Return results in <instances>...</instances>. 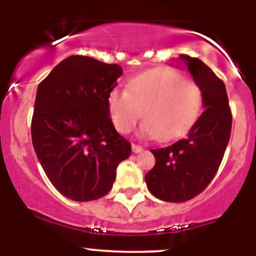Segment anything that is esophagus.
Here are the masks:
<instances>
[{
  "label": "esophagus",
  "mask_w": 256,
  "mask_h": 256,
  "mask_svg": "<svg viewBox=\"0 0 256 256\" xmlns=\"http://www.w3.org/2000/svg\"><path fill=\"white\" fill-rule=\"evenodd\" d=\"M132 152H143V146H138V144H134V143H132Z\"/></svg>",
  "instance_id": "esophagus-1"
}]
</instances>
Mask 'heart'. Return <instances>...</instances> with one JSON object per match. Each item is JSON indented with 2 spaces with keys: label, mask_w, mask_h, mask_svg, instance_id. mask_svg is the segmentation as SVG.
Listing matches in <instances>:
<instances>
[{
  "label": "heart",
  "mask_w": 256,
  "mask_h": 256,
  "mask_svg": "<svg viewBox=\"0 0 256 256\" xmlns=\"http://www.w3.org/2000/svg\"><path fill=\"white\" fill-rule=\"evenodd\" d=\"M202 90L180 72L160 68L128 80L125 91H110L108 110L114 126L128 134L142 116L144 136L170 138L180 134L198 116Z\"/></svg>",
  "instance_id": "obj_1"
}]
</instances>
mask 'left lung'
<instances>
[{"label":"left lung","instance_id":"1","mask_svg":"<svg viewBox=\"0 0 256 256\" xmlns=\"http://www.w3.org/2000/svg\"><path fill=\"white\" fill-rule=\"evenodd\" d=\"M202 90L204 110L185 136L152 149L155 166L146 183L155 198L185 202L201 194L218 171L231 134L232 114L224 82L200 58L179 55Z\"/></svg>","mask_w":256,"mask_h":256}]
</instances>
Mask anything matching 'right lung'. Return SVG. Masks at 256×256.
<instances>
[{"label": "right lung", "instance_id": "right-lung-1", "mask_svg": "<svg viewBox=\"0 0 256 256\" xmlns=\"http://www.w3.org/2000/svg\"><path fill=\"white\" fill-rule=\"evenodd\" d=\"M122 68L72 55L38 85L31 122L32 144L46 177L67 198L92 201L110 192L116 167L131 155L107 98Z\"/></svg>", "mask_w": 256, "mask_h": 256}]
</instances>
